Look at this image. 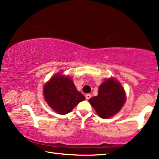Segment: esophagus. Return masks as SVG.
Instances as JSON below:
<instances>
[{"label":"esophagus","instance_id":"1","mask_svg":"<svg viewBox=\"0 0 159 159\" xmlns=\"http://www.w3.org/2000/svg\"><path fill=\"white\" fill-rule=\"evenodd\" d=\"M90 98H91L90 94H87V95H85V98L87 99H89Z\"/></svg>","mask_w":159,"mask_h":159}]
</instances>
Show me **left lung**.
<instances>
[{"instance_id":"8db88e82","label":"left lung","mask_w":159,"mask_h":159,"mask_svg":"<svg viewBox=\"0 0 159 159\" xmlns=\"http://www.w3.org/2000/svg\"><path fill=\"white\" fill-rule=\"evenodd\" d=\"M88 101L99 117L109 118L117 114L124 105L125 93L120 83L111 78L99 86L98 95Z\"/></svg>"}]
</instances>
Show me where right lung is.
Segmentation results:
<instances>
[{"instance_id": "1", "label": "right lung", "mask_w": 159, "mask_h": 159, "mask_svg": "<svg viewBox=\"0 0 159 159\" xmlns=\"http://www.w3.org/2000/svg\"><path fill=\"white\" fill-rule=\"evenodd\" d=\"M43 95L51 108L60 114L71 112L85 98L76 90L69 76L61 73L52 76L43 87Z\"/></svg>"}]
</instances>
